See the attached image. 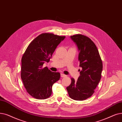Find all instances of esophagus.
Wrapping results in <instances>:
<instances>
[{
  "mask_svg": "<svg viewBox=\"0 0 122 122\" xmlns=\"http://www.w3.org/2000/svg\"><path fill=\"white\" fill-rule=\"evenodd\" d=\"M66 75H65V74H61V77H66Z\"/></svg>",
  "mask_w": 122,
  "mask_h": 122,
  "instance_id": "esophagus-1",
  "label": "esophagus"
}]
</instances>
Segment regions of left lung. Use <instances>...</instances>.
Listing matches in <instances>:
<instances>
[{
    "label": "left lung",
    "instance_id": "1",
    "mask_svg": "<svg viewBox=\"0 0 122 122\" xmlns=\"http://www.w3.org/2000/svg\"><path fill=\"white\" fill-rule=\"evenodd\" d=\"M70 37L78 47L79 66L82 70H79L78 80L71 78V83L66 89L71 99L83 101L95 92L101 78L103 63L97 47L90 38L79 34Z\"/></svg>",
    "mask_w": 122,
    "mask_h": 122
}]
</instances>
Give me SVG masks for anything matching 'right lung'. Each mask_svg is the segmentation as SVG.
<instances>
[{"label":"right lung","instance_id":"right-lung-1","mask_svg":"<svg viewBox=\"0 0 122 122\" xmlns=\"http://www.w3.org/2000/svg\"><path fill=\"white\" fill-rule=\"evenodd\" d=\"M65 38L53 33H42L26 49L21 59V78L26 91L32 97L41 100L51 95L52 85L59 80L60 74L43 66L49 62L57 46Z\"/></svg>","mask_w":122,"mask_h":122}]
</instances>
